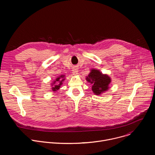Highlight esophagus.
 <instances>
[{
    "instance_id": "34e87169",
    "label": "esophagus",
    "mask_w": 155,
    "mask_h": 155,
    "mask_svg": "<svg viewBox=\"0 0 155 155\" xmlns=\"http://www.w3.org/2000/svg\"><path fill=\"white\" fill-rule=\"evenodd\" d=\"M72 74L74 75H77L78 74V69L76 68H74V69L72 70Z\"/></svg>"
}]
</instances>
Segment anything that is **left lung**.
I'll return each instance as SVG.
<instances>
[{
  "mask_svg": "<svg viewBox=\"0 0 155 155\" xmlns=\"http://www.w3.org/2000/svg\"><path fill=\"white\" fill-rule=\"evenodd\" d=\"M86 80L92 84V90L96 95L107 91L111 80L107 75H103L98 70H92Z\"/></svg>",
  "mask_w": 155,
  "mask_h": 155,
  "instance_id": "left-lung-1",
  "label": "left lung"
}]
</instances>
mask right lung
I'll return each mask as SVG.
<instances>
[{"label":"right lung","instance_id":"add662e5","mask_svg":"<svg viewBox=\"0 0 155 155\" xmlns=\"http://www.w3.org/2000/svg\"><path fill=\"white\" fill-rule=\"evenodd\" d=\"M64 77V75H61V76H60V77H58V78H56V80L54 81V83L53 84H54L55 83H56V81H59V82H57L56 83V84L52 87V90L53 91H57V90H58L59 89V87H60V86H61V85L62 84V82L64 81V79H62L61 81L60 80V78H63ZM60 82V83H59V82Z\"/></svg>","mask_w":155,"mask_h":155}]
</instances>
